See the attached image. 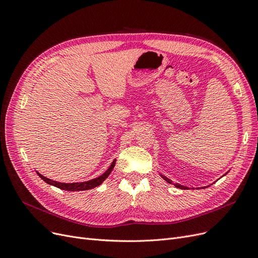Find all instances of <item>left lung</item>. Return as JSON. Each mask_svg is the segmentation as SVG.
<instances>
[{"instance_id":"8db88e82","label":"left lung","mask_w":258,"mask_h":258,"mask_svg":"<svg viewBox=\"0 0 258 258\" xmlns=\"http://www.w3.org/2000/svg\"><path fill=\"white\" fill-rule=\"evenodd\" d=\"M163 178H164V180H166V181H167L168 182V183H171V181L168 179V178H166V177H164V176H162ZM174 186H176V187H179V188H184V189H186L187 187L186 186H183V185H180V184H178V183H176V184H174Z\"/></svg>"}]
</instances>
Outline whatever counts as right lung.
Wrapping results in <instances>:
<instances>
[{
  "mask_svg": "<svg viewBox=\"0 0 258 258\" xmlns=\"http://www.w3.org/2000/svg\"><path fill=\"white\" fill-rule=\"evenodd\" d=\"M114 164H115V160L111 163L110 167L108 168L102 176H99L95 179H92L90 181H87V182H80V183H61V182H56V181H53V180H50L48 179L44 176H41L40 173L37 172L38 176L43 179L45 182H47L48 184H51V185H54L56 187H59L61 189H65V190H86V189H90V188H93L99 184H102V182L109 176L111 170L113 169L114 167Z\"/></svg>",
  "mask_w": 258,
  "mask_h": 258,
  "instance_id": "add662e5",
  "label": "right lung"
}]
</instances>
